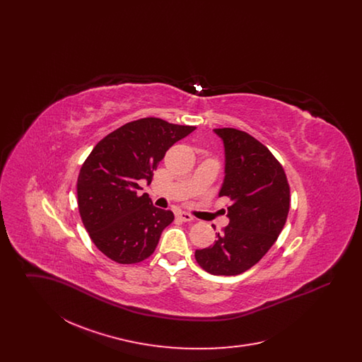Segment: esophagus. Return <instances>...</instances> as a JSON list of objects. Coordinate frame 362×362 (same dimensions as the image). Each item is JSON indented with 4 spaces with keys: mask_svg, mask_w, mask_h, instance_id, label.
<instances>
[{
    "mask_svg": "<svg viewBox=\"0 0 362 362\" xmlns=\"http://www.w3.org/2000/svg\"><path fill=\"white\" fill-rule=\"evenodd\" d=\"M176 217H177L179 220L185 221V223H189V221L194 220V217H192L189 213H186V211H176Z\"/></svg>",
    "mask_w": 362,
    "mask_h": 362,
    "instance_id": "obj_1",
    "label": "esophagus"
}]
</instances>
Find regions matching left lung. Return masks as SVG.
I'll return each mask as SVG.
<instances>
[{"label": "left lung", "mask_w": 362, "mask_h": 362, "mask_svg": "<svg viewBox=\"0 0 362 362\" xmlns=\"http://www.w3.org/2000/svg\"><path fill=\"white\" fill-rule=\"evenodd\" d=\"M225 148L220 197H228L229 224L213 245L197 250L198 264L213 276H238L276 243L286 223L291 189L285 171L257 138L232 127L214 129Z\"/></svg>", "instance_id": "obj_1"}]
</instances>
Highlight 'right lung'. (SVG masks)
I'll use <instances>...</instances> for the list:
<instances>
[{"instance_id":"add662e5","label":"right lung","mask_w":362,"mask_h":362,"mask_svg":"<svg viewBox=\"0 0 362 362\" xmlns=\"http://www.w3.org/2000/svg\"><path fill=\"white\" fill-rule=\"evenodd\" d=\"M160 118L129 122L99 141L77 179L78 211L90 240L107 258L133 264L155 252L171 210L138 195L139 180L152 182L165 152L194 132Z\"/></svg>"}]
</instances>
